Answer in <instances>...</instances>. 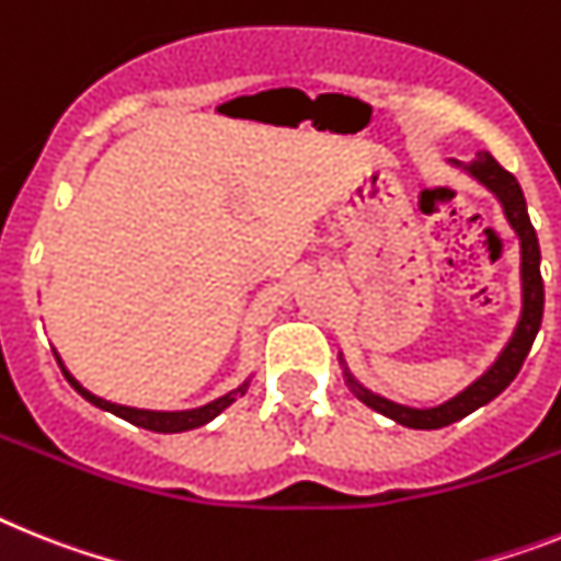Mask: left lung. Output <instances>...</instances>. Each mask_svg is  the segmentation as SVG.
I'll return each instance as SVG.
<instances>
[{
	"label": "left lung",
	"instance_id": "obj_1",
	"mask_svg": "<svg viewBox=\"0 0 561 561\" xmlns=\"http://www.w3.org/2000/svg\"><path fill=\"white\" fill-rule=\"evenodd\" d=\"M468 171L482 182L484 187H491L496 193V199L502 202L505 208L507 222L513 225V230L519 233L522 242V296H525V305H522V319L519 328L513 333V339L507 342V347L502 351V356L496 359L488 374L482 379L470 385L468 390H462L459 397L450 399V402L439 404V408H427V411H416V408H404V404H393L382 397H374L368 390L356 385L347 374V382H351L353 393L362 399V402L374 408V411L385 413L393 422L404 427H419V431H436V427H445L450 422H459L468 413H473L477 408L488 404L491 399H496L507 385L516 379V374L525 365V356L530 353L536 333L542 328V310H545V285L542 273H539V239H536V230L530 225L528 205H525V193H522L519 182L513 173H507L491 153H477V159L468 164Z\"/></svg>",
	"mask_w": 561,
	"mask_h": 561
}]
</instances>
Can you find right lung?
<instances>
[{
	"mask_svg": "<svg viewBox=\"0 0 561 561\" xmlns=\"http://www.w3.org/2000/svg\"><path fill=\"white\" fill-rule=\"evenodd\" d=\"M62 374H65V379H68V382L73 385V388H77L79 393H82V397L88 399V402H91V404H96V408H102V411L116 413V416H119V419H128L130 425H139V427H145V431H157V433L193 431V427L205 425V422H210V419H214V416H219V413H222L225 408H228V404L233 402V399L242 397L244 388H248V385H242V388L230 390L228 397H219V399H216V402L205 404V408H196V411L164 413V411H139V408H125V404L105 402V399L93 397L91 390H84L82 385H79L77 379H73V376H70L65 368H62Z\"/></svg>",
	"mask_w": 561,
	"mask_h": 561,
	"instance_id": "obj_1",
	"label": "right lung"
}]
</instances>
